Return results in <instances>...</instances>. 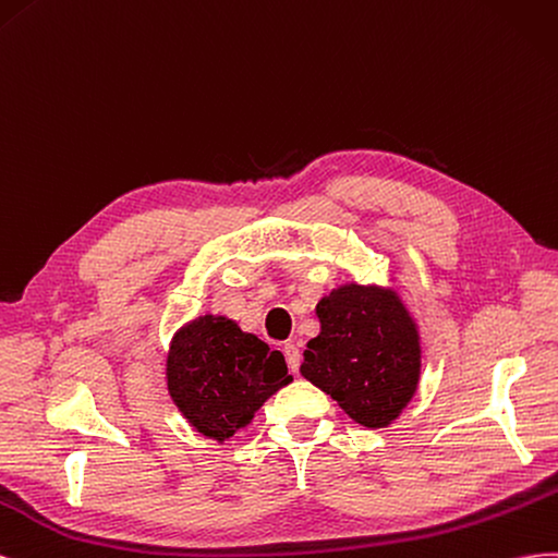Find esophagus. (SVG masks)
Instances as JSON below:
<instances>
[{"instance_id":"esophagus-1","label":"esophagus","mask_w":558,"mask_h":558,"mask_svg":"<svg viewBox=\"0 0 558 558\" xmlns=\"http://www.w3.org/2000/svg\"><path fill=\"white\" fill-rule=\"evenodd\" d=\"M282 353H284V360H288V367L290 372H299V364H301V353H299V345L288 341L282 345Z\"/></svg>"}]
</instances>
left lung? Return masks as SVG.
I'll return each mask as SVG.
<instances>
[{
    "label": "left lung",
    "mask_w": 558,
    "mask_h": 558,
    "mask_svg": "<svg viewBox=\"0 0 558 558\" xmlns=\"http://www.w3.org/2000/svg\"><path fill=\"white\" fill-rule=\"evenodd\" d=\"M320 333L308 341L301 376L364 427H388L421 378V337L395 290L348 282L315 306Z\"/></svg>",
    "instance_id": "1"
}]
</instances>
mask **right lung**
<instances>
[{
  "label": "right lung",
  "instance_id": "obj_1",
  "mask_svg": "<svg viewBox=\"0 0 558 558\" xmlns=\"http://www.w3.org/2000/svg\"><path fill=\"white\" fill-rule=\"evenodd\" d=\"M166 378L191 427L219 444L250 425L270 395L292 384L280 350L225 315H201L174 333Z\"/></svg>",
  "mask_w": 558,
  "mask_h": 558
}]
</instances>
